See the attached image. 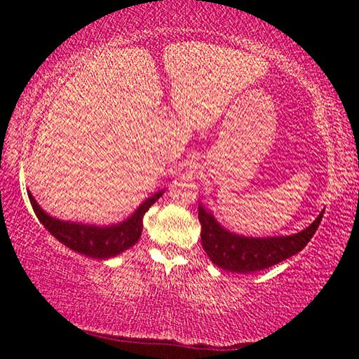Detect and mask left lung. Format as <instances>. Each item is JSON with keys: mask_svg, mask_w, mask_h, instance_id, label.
<instances>
[{"mask_svg": "<svg viewBox=\"0 0 359 359\" xmlns=\"http://www.w3.org/2000/svg\"><path fill=\"white\" fill-rule=\"evenodd\" d=\"M323 214L325 210H321L317 220L297 234L257 239L229 233L201 205L198 208L204 252L208 253L212 263L224 271L238 272V274H252L267 269L301 252L313 238Z\"/></svg>", "mask_w": 359, "mask_h": 359, "instance_id": "8db88e82", "label": "left lung"}]
</instances>
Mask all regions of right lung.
Here are the masks:
<instances>
[{
  "mask_svg": "<svg viewBox=\"0 0 359 359\" xmlns=\"http://www.w3.org/2000/svg\"><path fill=\"white\" fill-rule=\"evenodd\" d=\"M163 191L155 193L154 196L144 201L139 209L133 214L128 220L120 224H112V226H93V224H81V223H69L57 220L50 215H47L42 210L36 199L28 193L29 203L34 210L36 217L44 224L46 229L53 238L62 242L68 248L74 252L85 255V257L95 259H106L112 258L115 255L128 250L139 241L142 234V218L151 204L156 203Z\"/></svg>",
  "mask_w": 359,
  "mask_h": 359,
  "instance_id": "right-lung-1",
  "label": "right lung"
}]
</instances>
